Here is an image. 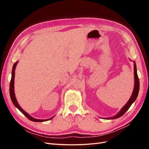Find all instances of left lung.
I'll return each instance as SVG.
<instances>
[{
	"label": "left lung",
	"mask_w": 149,
	"mask_h": 149,
	"mask_svg": "<svg viewBox=\"0 0 149 149\" xmlns=\"http://www.w3.org/2000/svg\"><path fill=\"white\" fill-rule=\"evenodd\" d=\"M134 79H135V85H134V91L132 94V96L129 99V100L127 102V104L122 108L121 110L119 111V113L115 116L114 117H112V118H106V119H115L117 118H119L122 116H123L126 112L127 111V110L129 109V107H130L132 104V103L136 101V100L139 91V79L138 78V75L137 73V68H136V63L134 62Z\"/></svg>",
	"instance_id": "1"
}]
</instances>
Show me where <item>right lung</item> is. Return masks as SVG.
<instances>
[{
  "instance_id": "right-lung-1",
  "label": "right lung",
  "mask_w": 149,
  "mask_h": 149,
  "mask_svg": "<svg viewBox=\"0 0 149 149\" xmlns=\"http://www.w3.org/2000/svg\"><path fill=\"white\" fill-rule=\"evenodd\" d=\"M17 62L15 63L14 65L13 66V68H12V78H11V80H10V98H11V100L13 102V104L14 106L17 107L18 109L20 110V112H22V113H23L26 118H27L29 120H31V121H33V122H43V121H47L48 120H50L52 119L53 118L49 119H35L32 117H31L28 113H26V112L24 111L23 109H22L21 107L19 106V104H18L17 100H16V97L15 96V93H14V77H15V69L16 68V65L17 64Z\"/></svg>"
}]
</instances>
